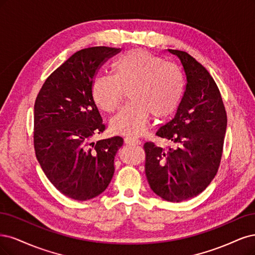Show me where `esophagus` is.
<instances>
[{"label":"esophagus","instance_id":"34e87169","mask_svg":"<svg viewBox=\"0 0 255 255\" xmlns=\"http://www.w3.org/2000/svg\"><path fill=\"white\" fill-rule=\"evenodd\" d=\"M125 143L128 144V145H139L141 144V141L137 138H134V137H125Z\"/></svg>","mask_w":255,"mask_h":255}]
</instances>
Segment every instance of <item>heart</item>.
<instances>
[{
	"label": "heart",
	"mask_w": 255,
	"mask_h": 255,
	"mask_svg": "<svg viewBox=\"0 0 255 255\" xmlns=\"http://www.w3.org/2000/svg\"><path fill=\"white\" fill-rule=\"evenodd\" d=\"M113 76H98L92 83V97L100 108L116 111L128 92L129 102L110 122L113 132L138 135L150 116L164 120L182 102L184 76L177 65L144 50H131L113 63Z\"/></svg>",
	"instance_id": "obj_1"
}]
</instances>
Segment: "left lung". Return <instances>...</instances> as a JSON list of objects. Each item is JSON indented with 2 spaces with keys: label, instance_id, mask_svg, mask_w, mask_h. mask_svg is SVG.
<instances>
[{
  "label": "left lung",
  "instance_id": "left-lung-1",
  "mask_svg": "<svg viewBox=\"0 0 255 255\" xmlns=\"http://www.w3.org/2000/svg\"><path fill=\"white\" fill-rule=\"evenodd\" d=\"M182 63L185 91L175 118L162 126L159 137L176 144L164 150L144 144L145 174L153 193L181 202L202 193L217 174L223 155L227 112L208 70L183 51L168 50Z\"/></svg>",
  "mask_w": 255,
  "mask_h": 255
}]
</instances>
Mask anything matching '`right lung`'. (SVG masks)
Wrapping results in <instances>:
<instances>
[{"label":"right lung","instance_id":"obj_1","mask_svg":"<svg viewBox=\"0 0 255 255\" xmlns=\"http://www.w3.org/2000/svg\"><path fill=\"white\" fill-rule=\"evenodd\" d=\"M120 48L94 46L72 55L46 78L35 102L34 146L41 168L69 198L102 194L114 174L121 136L92 141L106 129L92 97L98 70Z\"/></svg>","mask_w":255,"mask_h":255}]
</instances>
